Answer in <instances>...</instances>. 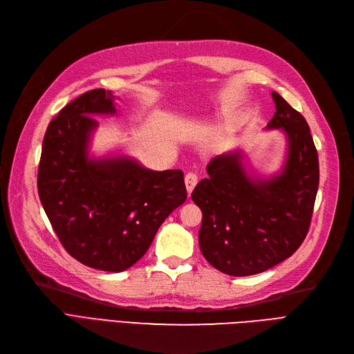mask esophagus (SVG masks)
Listing matches in <instances>:
<instances>
[{
	"label": "esophagus",
	"mask_w": 354,
	"mask_h": 354,
	"mask_svg": "<svg viewBox=\"0 0 354 354\" xmlns=\"http://www.w3.org/2000/svg\"><path fill=\"white\" fill-rule=\"evenodd\" d=\"M197 182H198V178H197L196 174H187L185 175V187H187V192L189 194V196H191L192 189L196 188Z\"/></svg>",
	"instance_id": "34e87169"
}]
</instances>
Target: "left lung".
<instances>
[{"label":"left lung","mask_w":354,"mask_h":354,"mask_svg":"<svg viewBox=\"0 0 354 354\" xmlns=\"http://www.w3.org/2000/svg\"><path fill=\"white\" fill-rule=\"evenodd\" d=\"M275 115L266 129H279L287 151L278 172L260 176L241 150L213 157L191 198L203 212V256L231 277L265 272L297 250L313 213L319 160L309 124L272 91Z\"/></svg>","instance_id":"1"}]
</instances>
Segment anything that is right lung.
Returning <instances> with one entry per match:
<instances>
[{
	"mask_svg": "<svg viewBox=\"0 0 354 354\" xmlns=\"http://www.w3.org/2000/svg\"><path fill=\"white\" fill-rule=\"evenodd\" d=\"M111 91L69 102L44 136L38 194L57 236L85 266L122 272L151 245L167 216L187 200L179 169L157 172L123 153L89 154L94 116H115Z\"/></svg>",
	"mask_w": 354,
	"mask_h": 354,
	"instance_id": "right-lung-1",
	"label": "right lung"
}]
</instances>
